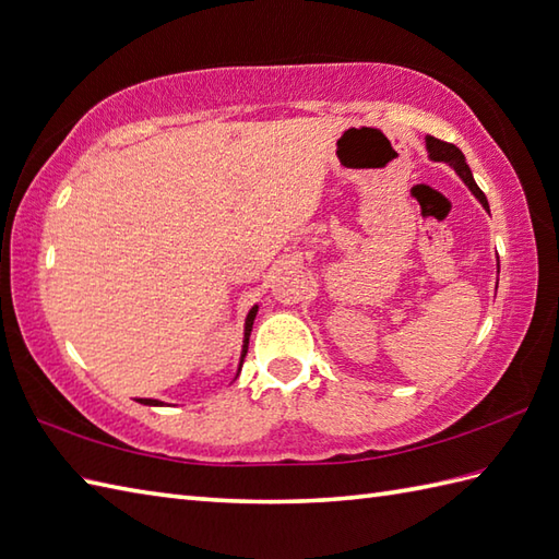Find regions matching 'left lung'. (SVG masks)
Wrapping results in <instances>:
<instances>
[{
  "instance_id": "left-lung-1",
  "label": "left lung",
  "mask_w": 559,
  "mask_h": 559,
  "mask_svg": "<svg viewBox=\"0 0 559 559\" xmlns=\"http://www.w3.org/2000/svg\"><path fill=\"white\" fill-rule=\"evenodd\" d=\"M426 150H428V154H431V159L445 162V164H450L452 168H455V171L460 174V178H462L464 183L469 186V190L476 194V200L481 202V204L486 206V210H488L486 194L481 192V188L476 186V180H474V176H472V171H469V166H466V159H464V154H462L460 147L452 145V142H443V140L428 135V138H426Z\"/></svg>"
}]
</instances>
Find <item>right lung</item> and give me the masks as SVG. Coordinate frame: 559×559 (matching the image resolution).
Returning <instances> with one entry per match:
<instances>
[{"label":"right lung","instance_id":"obj_1","mask_svg":"<svg viewBox=\"0 0 559 559\" xmlns=\"http://www.w3.org/2000/svg\"><path fill=\"white\" fill-rule=\"evenodd\" d=\"M254 317H257V307L250 309L248 314V321H245V341H242V357L248 355V343H250V333H252V323H254ZM142 402V405H162L159 400H138Z\"/></svg>","mask_w":559,"mask_h":559}]
</instances>
